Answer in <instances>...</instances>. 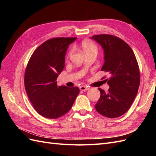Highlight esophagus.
Wrapping results in <instances>:
<instances>
[{
	"label": "esophagus",
	"instance_id": "1",
	"mask_svg": "<svg viewBox=\"0 0 156 156\" xmlns=\"http://www.w3.org/2000/svg\"><path fill=\"white\" fill-rule=\"evenodd\" d=\"M79 88L82 91H85V90H87L89 89V88L88 87H86V86H81L79 87Z\"/></svg>",
	"mask_w": 156,
	"mask_h": 156
}]
</instances>
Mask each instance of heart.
I'll return each instance as SVG.
<instances>
[{"label": "heart", "instance_id": "1", "mask_svg": "<svg viewBox=\"0 0 156 156\" xmlns=\"http://www.w3.org/2000/svg\"><path fill=\"white\" fill-rule=\"evenodd\" d=\"M81 48L83 49L85 54L91 53V52H94V51L97 52L98 51L96 45L91 41H83L81 44ZM72 53H73V49H72L69 52L68 55L69 56L71 55L72 54Z\"/></svg>", "mask_w": 156, "mask_h": 156}]
</instances>
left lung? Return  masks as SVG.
<instances>
[{
	"label": "left lung",
	"instance_id": "left-lung-1",
	"mask_svg": "<svg viewBox=\"0 0 156 156\" xmlns=\"http://www.w3.org/2000/svg\"><path fill=\"white\" fill-rule=\"evenodd\" d=\"M90 38L104 50L101 71L111 75L105 79L110 87L108 92L98 88L101 95L96 109L105 117L117 118L129 110L137 94L140 80L137 60L130 46L119 37L99 34Z\"/></svg>",
	"mask_w": 156,
	"mask_h": 156
}]
</instances>
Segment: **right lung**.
<instances>
[{
  "label": "right lung",
  "instance_id": "obj_1",
  "mask_svg": "<svg viewBox=\"0 0 156 156\" xmlns=\"http://www.w3.org/2000/svg\"><path fill=\"white\" fill-rule=\"evenodd\" d=\"M77 37H54L45 41L32 53L25 72V87L34 109L47 119L63 116L72 108L78 87H58L57 79L64 67L68 45Z\"/></svg>",
  "mask_w": 156,
  "mask_h": 156
}]
</instances>
